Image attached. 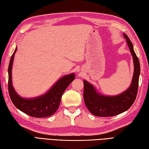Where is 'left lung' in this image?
Wrapping results in <instances>:
<instances>
[{"label": "left lung", "instance_id": "obj_1", "mask_svg": "<svg viewBox=\"0 0 149 149\" xmlns=\"http://www.w3.org/2000/svg\"><path fill=\"white\" fill-rule=\"evenodd\" d=\"M132 56L134 73L130 86L122 93L116 95H105L98 92L95 87L84 80V100L86 106L92 115L97 116H113L127 110L134 103L137 94L141 72L139 59L127 36L123 33Z\"/></svg>", "mask_w": 149, "mask_h": 149}]
</instances>
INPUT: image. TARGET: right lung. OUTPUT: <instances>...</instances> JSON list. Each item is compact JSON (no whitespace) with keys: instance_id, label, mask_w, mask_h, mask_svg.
<instances>
[{"instance_id":"right-lung-1","label":"right lung","mask_w":149,"mask_h":149,"mask_svg":"<svg viewBox=\"0 0 149 149\" xmlns=\"http://www.w3.org/2000/svg\"><path fill=\"white\" fill-rule=\"evenodd\" d=\"M17 50L16 47L8 66V92L14 105L20 111L31 116L44 118L52 115L58 109L63 92L75 78V74H66L60 78L45 94L33 98H23L19 96L12 84V70L14 56Z\"/></svg>"}]
</instances>
